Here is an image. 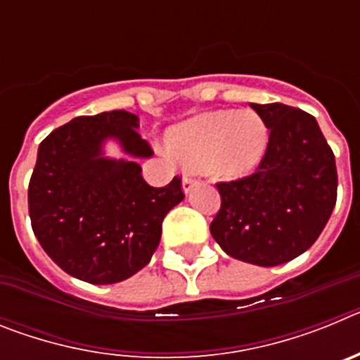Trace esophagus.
Segmentation results:
<instances>
[{"instance_id": "obj_1", "label": "esophagus", "mask_w": 360, "mask_h": 360, "mask_svg": "<svg viewBox=\"0 0 360 360\" xmlns=\"http://www.w3.org/2000/svg\"><path fill=\"white\" fill-rule=\"evenodd\" d=\"M196 182H198L196 178H193L191 174H186V176H184V180H182L184 191H186V193H189V191L196 186Z\"/></svg>"}]
</instances>
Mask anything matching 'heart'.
<instances>
[{"instance_id":"1","label":"heart","mask_w":360,"mask_h":360,"mask_svg":"<svg viewBox=\"0 0 360 360\" xmlns=\"http://www.w3.org/2000/svg\"><path fill=\"white\" fill-rule=\"evenodd\" d=\"M167 144L182 164L231 180L259 165L269 146V128L252 110H219L173 128Z\"/></svg>"}]
</instances>
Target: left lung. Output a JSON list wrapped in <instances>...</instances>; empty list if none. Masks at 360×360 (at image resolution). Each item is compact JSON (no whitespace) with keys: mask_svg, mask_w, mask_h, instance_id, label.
<instances>
[{"mask_svg":"<svg viewBox=\"0 0 360 360\" xmlns=\"http://www.w3.org/2000/svg\"><path fill=\"white\" fill-rule=\"evenodd\" d=\"M269 128L252 174L218 182L221 205L211 234L229 256L276 266L319 238L337 200L335 157L317 120L281 103L250 104Z\"/></svg>","mask_w":360,"mask_h":360,"instance_id":"8db88e82","label":"left lung"}]
</instances>
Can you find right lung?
<instances>
[{
    "instance_id": "1",
    "label": "right lung",
    "mask_w": 360,
    "mask_h": 360,
    "mask_svg": "<svg viewBox=\"0 0 360 360\" xmlns=\"http://www.w3.org/2000/svg\"><path fill=\"white\" fill-rule=\"evenodd\" d=\"M139 117L124 110L75 117L39 144L28 184L32 231L66 274L110 285L144 269L158 247L162 221L184 200L182 178L151 187L133 160L101 157L115 136L133 157H151Z\"/></svg>"
}]
</instances>
